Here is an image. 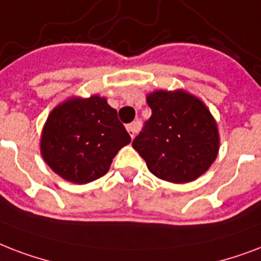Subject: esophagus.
<instances>
[{"label": "esophagus", "mask_w": 261, "mask_h": 261, "mask_svg": "<svg viewBox=\"0 0 261 261\" xmlns=\"http://www.w3.org/2000/svg\"><path fill=\"white\" fill-rule=\"evenodd\" d=\"M137 129H139V125H137V122H132V124L126 125V130H128V133L130 135V137H132V139L137 133Z\"/></svg>", "instance_id": "obj_1"}]
</instances>
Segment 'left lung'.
<instances>
[{
    "label": "left lung",
    "instance_id": "8db88e82",
    "mask_svg": "<svg viewBox=\"0 0 261 261\" xmlns=\"http://www.w3.org/2000/svg\"><path fill=\"white\" fill-rule=\"evenodd\" d=\"M151 117L132 141L158 178L175 184L193 181L213 165L219 135L211 113L185 91L148 95Z\"/></svg>",
    "mask_w": 261,
    "mask_h": 261
}]
</instances>
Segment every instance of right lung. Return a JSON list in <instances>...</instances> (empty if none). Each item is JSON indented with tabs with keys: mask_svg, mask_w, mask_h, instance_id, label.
Wrapping results in <instances>:
<instances>
[{
	"mask_svg": "<svg viewBox=\"0 0 261 261\" xmlns=\"http://www.w3.org/2000/svg\"><path fill=\"white\" fill-rule=\"evenodd\" d=\"M130 136L106 99H70L54 109L44 125L40 151L58 175L87 184L108 173Z\"/></svg>",
	"mask_w": 261,
	"mask_h": 261,
	"instance_id": "right-lung-1",
	"label": "right lung"
}]
</instances>
